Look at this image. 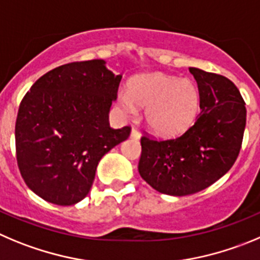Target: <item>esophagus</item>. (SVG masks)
<instances>
[{
    "instance_id": "34e87169",
    "label": "esophagus",
    "mask_w": 260,
    "mask_h": 260,
    "mask_svg": "<svg viewBox=\"0 0 260 260\" xmlns=\"http://www.w3.org/2000/svg\"><path fill=\"white\" fill-rule=\"evenodd\" d=\"M131 137L132 138H136V140H138V138L141 137V133L138 132L136 128H132V131H131Z\"/></svg>"
}]
</instances>
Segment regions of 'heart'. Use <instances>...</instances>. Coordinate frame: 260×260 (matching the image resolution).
Returning a JSON list of instances; mask_svg holds the SVG:
<instances>
[{
  "label": "heart",
  "mask_w": 260,
  "mask_h": 260,
  "mask_svg": "<svg viewBox=\"0 0 260 260\" xmlns=\"http://www.w3.org/2000/svg\"><path fill=\"white\" fill-rule=\"evenodd\" d=\"M118 105L128 116L144 108L146 123L155 133L176 136L187 129L199 108V91L190 79L152 73L137 75L128 92L118 94Z\"/></svg>",
  "instance_id": "1"
}]
</instances>
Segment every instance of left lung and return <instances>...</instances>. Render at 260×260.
<instances>
[{
    "instance_id": "8db88e82",
    "label": "left lung",
    "mask_w": 260,
    "mask_h": 260,
    "mask_svg": "<svg viewBox=\"0 0 260 260\" xmlns=\"http://www.w3.org/2000/svg\"><path fill=\"white\" fill-rule=\"evenodd\" d=\"M190 73L200 94L195 124L171 140L141 138L140 176L167 195H191L224 176L239 156L246 124L244 99L230 79L198 68Z\"/></svg>"
}]
</instances>
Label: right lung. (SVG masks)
Returning a JSON list of instances; mask_svg holds the SVG:
<instances>
[{"label": "right lung", "mask_w": 260, "mask_h": 260, "mask_svg": "<svg viewBox=\"0 0 260 260\" xmlns=\"http://www.w3.org/2000/svg\"><path fill=\"white\" fill-rule=\"evenodd\" d=\"M120 79L104 60H88L50 70L26 92L15 124L16 160L36 195L56 205L88 195L101 157L131 133L109 124Z\"/></svg>", "instance_id": "add662e5"}]
</instances>
